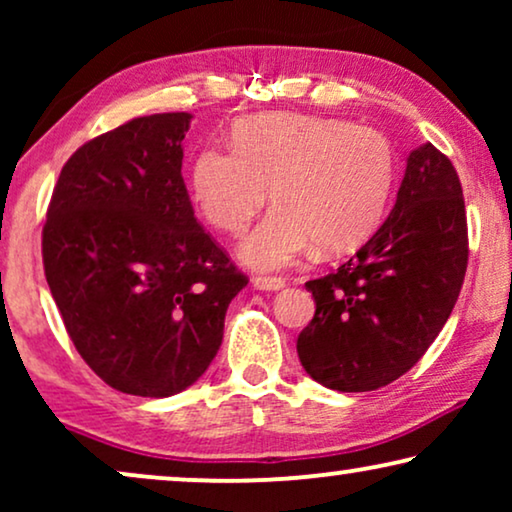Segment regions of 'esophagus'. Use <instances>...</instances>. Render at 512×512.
<instances>
[{
  "label": "esophagus",
  "mask_w": 512,
  "mask_h": 512,
  "mask_svg": "<svg viewBox=\"0 0 512 512\" xmlns=\"http://www.w3.org/2000/svg\"><path fill=\"white\" fill-rule=\"evenodd\" d=\"M251 284H254V289L258 291H279L284 289V279L282 277H254L251 279Z\"/></svg>",
  "instance_id": "34e87169"
}]
</instances>
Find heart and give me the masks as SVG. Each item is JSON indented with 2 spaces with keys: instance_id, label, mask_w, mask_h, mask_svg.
<instances>
[{
  "instance_id": "b5f03b06",
  "label": "heart",
  "mask_w": 512,
  "mask_h": 512,
  "mask_svg": "<svg viewBox=\"0 0 512 512\" xmlns=\"http://www.w3.org/2000/svg\"><path fill=\"white\" fill-rule=\"evenodd\" d=\"M394 149L380 130L296 111L249 116L233 146H205L193 200L223 233L240 235L270 198L272 212L240 244L254 270H282L314 244L345 251L373 233L394 186Z\"/></svg>"
}]
</instances>
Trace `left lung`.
I'll use <instances>...</instances> for the list:
<instances>
[{
    "label": "left lung",
    "instance_id": "obj_1",
    "mask_svg": "<svg viewBox=\"0 0 512 512\" xmlns=\"http://www.w3.org/2000/svg\"><path fill=\"white\" fill-rule=\"evenodd\" d=\"M466 263L459 174L422 144L377 233L331 275L305 284L317 303L296 342L307 375L328 389L373 391L408 373L450 319Z\"/></svg>",
    "mask_w": 512,
    "mask_h": 512
}]
</instances>
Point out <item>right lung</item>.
Instances as JSON below:
<instances>
[{
  "label": "right lung",
  "mask_w": 512,
  "mask_h": 512,
  "mask_svg": "<svg viewBox=\"0 0 512 512\" xmlns=\"http://www.w3.org/2000/svg\"><path fill=\"white\" fill-rule=\"evenodd\" d=\"M191 114L132 118L62 167L41 254L76 352L109 387L165 398L219 352L247 286L193 216L181 160Z\"/></svg>",
  "instance_id": "right-lung-1"
}]
</instances>
